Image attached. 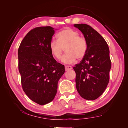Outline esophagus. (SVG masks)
Listing matches in <instances>:
<instances>
[{
    "label": "esophagus",
    "instance_id": "obj_1",
    "mask_svg": "<svg viewBox=\"0 0 128 128\" xmlns=\"http://www.w3.org/2000/svg\"><path fill=\"white\" fill-rule=\"evenodd\" d=\"M72 67L70 66H65V70L66 71L69 70H71L72 69Z\"/></svg>",
    "mask_w": 128,
    "mask_h": 128
}]
</instances>
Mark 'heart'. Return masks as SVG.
Listing matches in <instances>:
<instances>
[{
  "instance_id": "heart-1",
  "label": "heart",
  "mask_w": 128,
  "mask_h": 128,
  "mask_svg": "<svg viewBox=\"0 0 128 128\" xmlns=\"http://www.w3.org/2000/svg\"><path fill=\"white\" fill-rule=\"evenodd\" d=\"M77 30L70 28L61 30L57 34V40H52L50 43V50L54 59L60 60L65 48L66 53L62 56L61 61L70 64L76 58L82 59L88 50V42L84 37L79 36Z\"/></svg>"
}]
</instances>
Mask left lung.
<instances>
[{"instance_id":"1","label":"left lung","mask_w":128,"mask_h":128,"mask_svg":"<svg viewBox=\"0 0 128 128\" xmlns=\"http://www.w3.org/2000/svg\"><path fill=\"white\" fill-rule=\"evenodd\" d=\"M74 26L82 32L88 42L86 56L73 68L76 72V87L83 98L94 100L103 94L109 83V48L104 38L91 26L81 24Z\"/></svg>"}]
</instances>
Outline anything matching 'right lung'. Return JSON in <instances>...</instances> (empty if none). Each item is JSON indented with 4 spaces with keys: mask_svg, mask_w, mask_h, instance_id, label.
I'll return each mask as SVG.
<instances>
[{
    "mask_svg": "<svg viewBox=\"0 0 128 128\" xmlns=\"http://www.w3.org/2000/svg\"><path fill=\"white\" fill-rule=\"evenodd\" d=\"M55 32L52 27H36L26 34L18 50V70L23 90L37 104L52 102L56 94L58 81L65 72L50 50Z\"/></svg>",
    "mask_w": 128,
    "mask_h": 128,
    "instance_id": "1",
    "label": "right lung"
}]
</instances>
